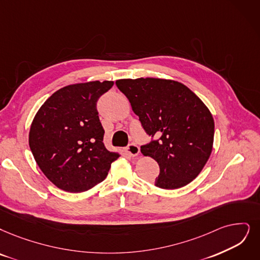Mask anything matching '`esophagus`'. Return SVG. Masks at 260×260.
Here are the masks:
<instances>
[{
  "label": "esophagus",
  "mask_w": 260,
  "mask_h": 260,
  "mask_svg": "<svg viewBox=\"0 0 260 260\" xmlns=\"http://www.w3.org/2000/svg\"><path fill=\"white\" fill-rule=\"evenodd\" d=\"M127 152L131 155V157H137V155H139V153H140V147L137 144L131 143L127 147Z\"/></svg>",
  "instance_id": "1"
}]
</instances>
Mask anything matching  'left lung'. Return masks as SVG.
I'll use <instances>...</instances> for the list:
<instances>
[{
	"label": "left lung",
	"mask_w": 260,
	"mask_h": 260,
	"mask_svg": "<svg viewBox=\"0 0 260 260\" xmlns=\"http://www.w3.org/2000/svg\"><path fill=\"white\" fill-rule=\"evenodd\" d=\"M116 85L152 138L141 151L160 166L154 185L174 190L190 183L212 151L214 121L209 109L177 81L122 79Z\"/></svg>",
	"instance_id": "8db88e82"
}]
</instances>
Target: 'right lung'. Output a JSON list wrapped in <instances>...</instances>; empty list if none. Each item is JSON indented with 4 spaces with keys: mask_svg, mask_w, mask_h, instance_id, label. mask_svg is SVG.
<instances>
[{
    "mask_svg": "<svg viewBox=\"0 0 260 260\" xmlns=\"http://www.w3.org/2000/svg\"><path fill=\"white\" fill-rule=\"evenodd\" d=\"M114 84L92 81L65 86L49 97L30 124L28 144L46 177L58 189L84 192L105 180L119 154L103 144L97 101Z\"/></svg>",
    "mask_w": 260,
    "mask_h": 260,
    "instance_id": "1",
    "label": "right lung"
}]
</instances>
